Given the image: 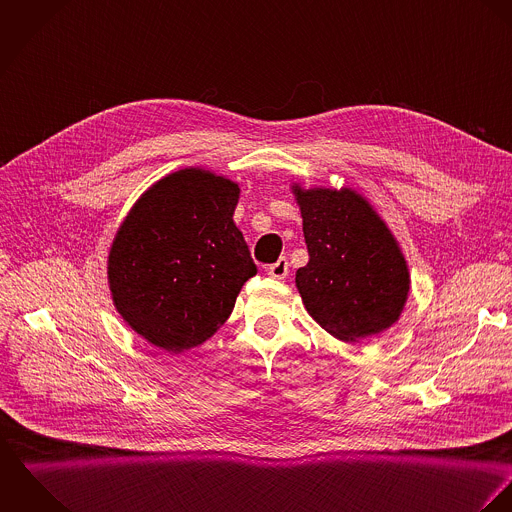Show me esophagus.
I'll return each mask as SVG.
<instances>
[{"mask_svg": "<svg viewBox=\"0 0 512 512\" xmlns=\"http://www.w3.org/2000/svg\"><path fill=\"white\" fill-rule=\"evenodd\" d=\"M288 260L286 258H280L276 264H272L270 268H268V276L270 278H274V280H284L286 276H288Z\"/></svg>", "mask_w": 512, "mask_h": 512, "instance_id": "34e87169", "label": "esophagus"}]
</instances>
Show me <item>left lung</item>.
Masks as SVG:
<instances>
[{"mask_svg": "<svg viewBox=\"0 0 512 512\" xmlns=\"http://www.w3.org/2000/svg\"><path fill=\"white\" fill-rule=\"evenodd\" d=\"M292 193L301 211L309 262L295 272L307 313L335 339L357 343L392 327L410 293L398 240L351 187Z\"/></svg>", "mask_w": 512, "mask_h": 512, "instance_id": "left-lung-1", "label": "left lung"}]
</instances>
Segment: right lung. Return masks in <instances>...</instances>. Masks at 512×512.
I'll return each instance as SVG.
<instances>
[{"label": "right lung", "instance_id": "1", "mask_svg": "<svg viewBox=\"0 0 512 512\" xmlns=\"http://www.w3.org/2000/svg\"><path fill=\"white\" fill-rule=\"evenodd\" d=\"M238 183L201 167L155 181L120 224L108 286L122 319L179 355L213 337L256 264L232 215Z\"/></svg>", "mask_w": 512, "mask_h": 512}]
</instances>
